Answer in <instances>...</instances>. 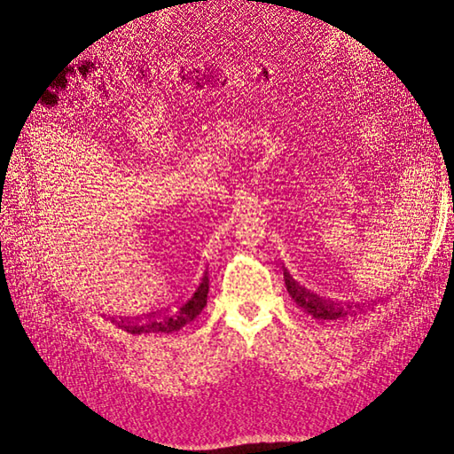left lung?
I'll return each mask as SVG.
<instances>
[{"mask_svg":"<svg viewBox=\"0 0 454 454\" xmlns=\"http://www.w3.org/2000/svg\"><path fill=\"white\" fill-rule=\"evenodd\" d=\"M284 280H286L287 294L292 295V299L295 301V305L303 309L307 314L314 316V318L337 320V318H340V316H347L348 312H356V310H352L350 305L340 307L339 303H333V301H327L325 297L310 292L309 287H305L303 284H299L287 270H284ZM358 309H360V305H358ZM360 310H364V307Z\"/></svg>","mask_w":454,"mask_h":454,"instance_id":"left-lung-1","label":"left lung"}]
</instances>
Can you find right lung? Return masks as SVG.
<instances>
[{"instance_id":"add662e5","label":"right lung","mask_w":454,"mask_h":454,"mask_svg":"<svg viewBox=\"0 0 454 454\" xmlns=\"http://www.w3.org/2000/svg\"><path fill=\"white\" fill-rule=\"evenodd\" d=\"M208 272H204L202 278L191 287L187 294L177 297L170 307L151 312L147 316H136V318H114V322L132 335L180 332L182 327L193 322L206 307V301H208Z\"/></svg>"}]
</instances>
